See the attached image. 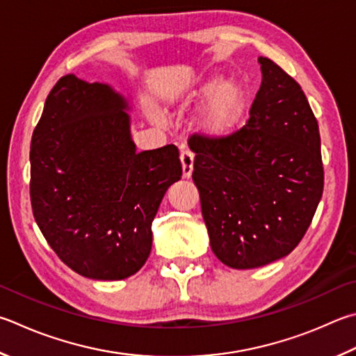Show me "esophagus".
Listing matches in <instances>:
<instances>
[{
    "instance_id": "esophagus-1",
    "label": "esophagus",
    "mask_w": 356,
    "mask_h": 356,
    "mask_svg": "<svg viewBox=\"0 0 356 356\" xmlns=\"http://www.w3.org/2000/svg\"><path fill=\"white\" fill-rule=\"evenodd\" d=\"M180 161H182V171L184 177H191L193 172V165H195V156L190 151H182L180 152Z\"/></svg>"
}]
</instances>
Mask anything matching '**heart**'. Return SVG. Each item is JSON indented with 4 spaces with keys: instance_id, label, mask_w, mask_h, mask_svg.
I'll return each instance as SVG.
<instances>
[{
    "instance_id": "1",
    "label": "heart",
    "mask_w": 356,
    "mask_h": 356,
    "mask_svg": "<svg viewBox=\"0 0 356 356\" xmlns=\"http://www.w3.org/2000/svg\"><path fill=\"white\" fill-rule=\"evenodd\" d=\"M200 93H211L200 108L195 126L199 132L211 138H224L234 134L244 112L243 88L234 81L209 86Z\"/></svg>"
}]
</instances>
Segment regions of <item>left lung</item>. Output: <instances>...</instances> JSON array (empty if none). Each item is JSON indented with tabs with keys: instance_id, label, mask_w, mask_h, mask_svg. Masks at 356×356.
Segmentation results:
<instances>
[{
	"instance_id": "8db88e82",
	"label": "left lung",
	"mask_w": 356,
	"mask_h": 356,
	"mask_svg": "<svg viewBox=\"0 0 356 356\" xmlns=\"http://www.w3.org/2000/svg\"><path fill=\"white\" fill-rule=\"evenodd\" d=\"M258 62L263 79L248 122L224 138L188 140L211 250L234 269L293 252L324 191L319 126L305 93L268 57Z\"/></svg>"
}]
</instances>
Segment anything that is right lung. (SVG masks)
<instances>
[{
	"label": "right lung",
	"instance_id": "1",
	"mask_svg": "<svg viewBox=\"0 0 356 356\" xmlns=\"http://www.w3.org/2000/svg\"><path fill=\"white\" fill-rule=\"evenodd\" d=\"M127 101L106 83L62 76L31 141V205L57 257L79 275L122 280L152 248L151 225L182 176L174 145L137 152Z\"/></svg>",
	"mask_w": 356,
	"mask_h": 356
}]
</instances>
